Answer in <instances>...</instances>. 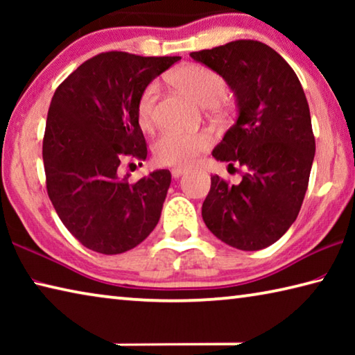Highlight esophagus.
I'll list each match as a JSON object with an SVG mask.
<instances>
[{
  "mask_svg": "<svg viewBox=\"0 0 355 355\" xmlns=\"http://www.w3.org/2000/svg\"><path fill=\"white\" fill-rule=\"evenodd\" d=\"M184 172H186L184 167H173V169H172V177L173 178H178V177H182Z\"/></svg>",
  "mask_w": 355,
  "mask_h": 355,
  "instance_id": "1",
  "label": "esophagus"
}]
</instances>
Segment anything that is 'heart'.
<instances>
[{"instance_id":"obj_1","label":"heart","mask_w":355,"mask_h":355,"mask_svg":"<svg viewBox=\"0 0 355 355\" xmlns=\"http://www.w3.org/2000/svg\"><path fill=\"white\" fill-rule=\"evenodd\" d=\"M169 80L184 94L213 110L227 106L225 81L214 70L200 64H182L169 73ZM158 100V84L148 83L136 101V119L139 127L148 130L155 120V106ZM214 137L208 130L183 131L164 130L156 137L152 152L158 164L188 166L213 146Z\"/></svg>"}]
</instances>
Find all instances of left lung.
Segmentation results:
<instances>
[{
    "label": "left lung",
    "instance_id": "1",
    "mask_svg": "<svg viewBox=\"0 0 355 355\" xmlns=\"http://www.w3.org/2000/svg\"><path fill=\"white\" fill-rule=\"evenodd\" d=\"M228 83L238 120L213 156L239 166L243 180L211 177L202 218L214 236L239 250L274 244L296 220L309 188L315 136L307 98L284 58L258 40H233L189 53Z\"/></svg>",
    "mask_w": 355,
    "mask_h": 355
}]
</instances>
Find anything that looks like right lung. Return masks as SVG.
Masks as SVG:
<instances>
[{
  "label": "right lung",
  "instance_id": "add662e5",
  "mask_svg": "<svg viewBox=\"0 0 355 355\" xmlns=\"http://www.w3.org/2000/svg\"><path fill=\"white\" fill-rule=\"evenodd\" d=\"M180 59L100 53L71 71L53 95L42 146L46 192L84 248L123 254L158 224L171 172L159 169L130 182L120 175V166L147 158L136 101Z\"/></svg>",
  "mask_w": 355,
  "mask_h": 355
}]
</instances>
